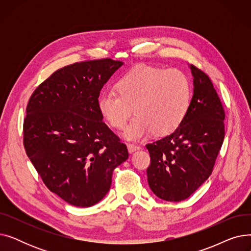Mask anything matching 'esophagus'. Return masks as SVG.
<instances>
[{
	"label": "esophagus",
	"mask_w": 251,
	"mask_h": 251,
	"mask_svg": "<svg viewBox=\"0 0 251 251\" xmlns=\"http://www.w3.org/2000/svg\"><path fill=\"white\" fill-rule=\"evenodd\" d=\"M127 148H128V151L130 153H132V152H134L136 151H139L141 149L140 146H138V144H135V143H128Z\"/></svg>",
	"instance_id": "1"
}]
</instances>
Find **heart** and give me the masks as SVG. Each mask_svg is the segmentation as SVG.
Here are the masks:
<instances>
[{"label": "heart", "instance_id": "heart-1", "mask_svg": "<svg viewBox=\"0 0 251 251\" xmlns=\"http://www.w3.org/2000/svg\"><path fill=\"white\" fill-rule=\"evenodd\" d=\"M117 91L105 90L98 100L101 117L110 126L121 129L134 112L137 116L124 131L126 138L137 140L154 132L166 135L185 119L191 102L189 78L179 69L138 65L116 84Z\"/></svg>", "mask_w": 251, "mask_h": 251}]
</instances>
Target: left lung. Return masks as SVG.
Returning a JSON list of instances; mask_svg holds the SVG:
<instances>
[{"label": "left lung", "instance_id": "left-lung-1", "mask_svg": "<svg viewBox=\"0 0 251 251\" xmlns=\"http://www.w3.org/2000/svg\"><path fill=\"white\" fill-rule=\"evenodd\" d=\"M190 69L193 96L185 119L172 134L147 144L149 185L167 201L188 199L207 180L225 137V111L212 80L192 64Z\"/></svg>", "mask_w": 251, "mask_h": 251}]
</instances>
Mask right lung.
I'll return each mask as SVG.
<instances>
[{
	"mask_svg": "<svg viewBox=\"0 0 251 251\" xmlns=\"http://www.w3.org/2000/svg\"><path fill=\"white\" fill-rule=\"evenodd\" d=\"M123 62L110 58L57 70L31 95L23 122L26 154L45 185L75 206L101 201L126 144L102 121L98 100Z\"/></svg>",
	"mask_w": 251,
	"mask_h": 251,
	"instance_id": "add662e5",
	"label": "right lung"
}]
</instances>
